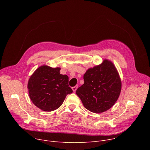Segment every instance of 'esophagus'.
<instances>
[{"mask_svg":"<svg viewBox=\"0 0 150 150\" xmlns=\"http://www.w3.org/2000/svg\"><path fill=\"white\" fill-rule=\"evenodd\" d=\"M77 88H78V86H77V85H75V87H73L72 88V90H73L74 92H75L76 90H77Z\"/></svg>","mask_w":150,"mask_h":150,"instance_id":"esophagus-1","label":"esophagus"}]
</instances>
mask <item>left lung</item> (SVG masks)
I'll return each mask as SVG.
<instances>
[{"label":"left lung","instance_id":"left-lung-1","mask_svg":"<svg viewBox=\"0 0 150 150\" xmlns=\"http://www.w3.org/2000/svg\"><path fill=\"white\" fill-rule=\"evenodd\" d=\"M84 83L76 94L89 111L100 113L108 110L117 100L122 83L114 64L105 59L100 65L88 69L83 75Z\"/></svg>","mask_w":150,"mask_h":150}]
</instances>
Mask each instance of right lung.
Segmentation results:
<instances>
[{
  "mask_svg": "<svg viewBox=\"0 0 150 150\" xmlns=\"http://www.w3.org/2000/svg\"><path fill=\"white\" fill-rule=\"evenodd\" d=\"M60 68L47 65L38 68L28 82L29 96L38 108L45 112L58 109L67 96L73 92L69 87V78L60 74Z\"/></svg>",
  "mask_w": 150,
  "mask_h": 150,
  "instance_id": "obj_1",
  "label": "right lung"
}]
</instances>
